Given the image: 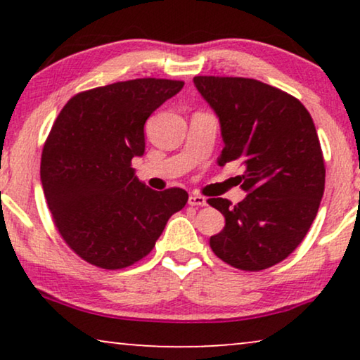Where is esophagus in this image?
<instances>
[{
	"instance_id": "esophagus-1",
	"label": "esophagus",
	"mask_w": 360,
	"mask_h": 360,
	"mask_svg": "<svg viewBox=\"0 0 360 360\" xmlns=\"http://www.w3.org/2000/svg\"><path fill=\"white\" fill-rule=\"evenodd\" d=\"M188 205H190V206H206V205H208V201H206L205 196H200V195H190V198H188Z\"/></svg>"
}]
</instances>
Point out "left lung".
<instances>
[{
  "mask_svg": "<svg viewBox=\"0 0 360 360\" xmlns=\"http://www.w3.org/2000/svg\"><path fill=\"white\" fill-rule=\"evenodd\" d=\"M193 83L219 120L218 164L239 160L248 193L234 206L208 200L226 219L211 249L236 269L272 267L298 248L321 203L326 170L316 127L297 98L254 78L195 77Z\"/></svg>",
  "mask_w": 360,
  "mask_h": 360,
  "instance_id": "8db88e82",
  "label": "left lung"
}]
</instances>
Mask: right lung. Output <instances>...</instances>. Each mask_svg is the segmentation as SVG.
Returning a JSON list of instances; mask_svg holds the SVG:
<instances>
[{
	"instance_id": "right-lung-1",
	"label": "right lung",
	"mask_w": 360,
	"mask_h": 360,
	"mask_svg": "<svg viewBox=\"0 0 360 360\" xmlns=\"http://www.w3.org/2000/svg\"><path fill=\"white\" fill-rule=\"evenodd\" d=\"M184 85L137 78L93 88L73 96L53 122L42 190L63 240L91 265L116 270L146 257L188 201L181 188H149L131 167L144 155L147 117Z\"/></svg>"
}]
</instances>
